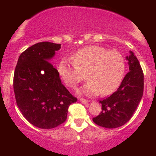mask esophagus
<instances>
[{
  "label": "esophagus",
  "mask_w": 156,
  "mask_h": 156,
  "mask_svg": "<svg viewBox=\"0 0 156 156\" xmlns=\"http://www.w3.org/2000/svg\"><path fill=\"white\" fill-rule=\"evenodd\" d=\"M80 102L82 103H84V104H86V103H87V100H86V99H83V98H81L80 99Z\"/></svg>",
  "instance_id": "34e87169"
}]
</instances>
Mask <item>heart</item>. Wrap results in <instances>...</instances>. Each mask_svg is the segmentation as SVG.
<instances>
[{"label":"heart","instance_id":"heart-1","mask_svg":"<svg viewBox=\"0 0 156 156\" xmlns=\"http://www.w3.org/2000/svg\"><path fill=\"white\" fill-rule=\"evenodd\" d=\"M72 61L63 59L58 72L63 82L75 88L80 82L90 80L82 92L87 95L112 94L120 84L125 70L123 56L116 50H108L100 46H87L78 50Z\"/></svg>","mask_w":156,"mask_h":156}]
</instances>
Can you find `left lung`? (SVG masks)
<instances>
[{"label": "left lung", "instance_id": "1", "mask_svg": "<svg viewBox=\"0 0 156 156\" xmlns=\"http://www.w3.org/2000/svg\"><path fill=\"white\" fill-rule=\"evenodd\" d=\"M126 56L129 72L122 84L110 97L100 100L102 112L93 118L96 125L106 128H116L126 124L136 111L144 94V78L140 62L132 51Z\"/></svg>", "mask_w": 156, "mask_h": 156}]
</instances>
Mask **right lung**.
Returning a JSON list of instances; mask_svg holds the SVG:
<instances>
[{"mask_svg": "<svg viewBox=\"0 0 156 156\" xmlns=\"http://www.w3.org/2000/svg\"><path fill=\"white\" fill-rule=\"evenodd\" d=\"M61 44L44 41L29 47L18 59L13 76L16 104L34 126L51 129L67 119L69 106L77 101L61 82L49 61Z\"/></svg>", "mask_w": 156, "mask_h": 156, "instance_id": "obj_1", "label": "right lung"}]
</instances>
